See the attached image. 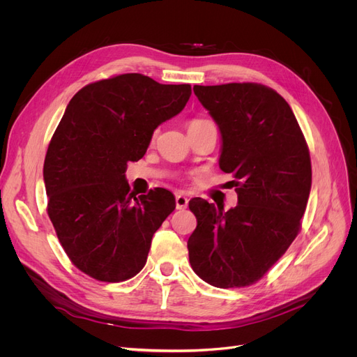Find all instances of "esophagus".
<instances>
[{
  "label": "esophagus",
  "mask_w": 357,
  "mask_h": 357,
  "mask_svg": "<svg viewBox=\"0 0 357 357\" xmlns=\"http://www.w3.org/2000/svg\"><path fill=\"white\" fill-rule=\"evenodd\" d=\"M175 202H176L178 210H185L186 207H188V198H186L183 194H176Z\"/></svg>",
  "instance_id": "1"
}]
</instances>
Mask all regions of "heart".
Masks as SVG:
<instances>
[{"label":"heart","mask_w":357,"mask_h":357,"mask_svg":"<svg viewBox=\"0 0 357 357\" xmlns=\"http://www.w3.org/2000/svg\"><path fill=\"white\" fill-rule=\"evenodd\" d=\"M202 123H207V120L194 119V120H191V121H190V124H188V128H190V127H194V126H198V124H202Z\"/></svg>","instance_id":"heart-1"}]
</instances>
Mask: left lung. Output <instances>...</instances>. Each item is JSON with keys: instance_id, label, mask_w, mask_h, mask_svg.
<instances>
[{"instance_id": "1", "label": "left lung", "mask_w": 357, "mask_h": 357, "mask_svg": "<svg viewBox=\"0 0 357 357\" xmlns=\"http://www.w3.org/2000/svg\"><path fill=\"white\" fill-rule=\"evenodd\" d=\"M218 124L220 167L231 174L237 205L229 211L194 198L197 229L190 264L217 288L249 287L284 256L298 233L311 190V159L289 104L265 85L194 86Z\"/></svg>"}]
</instances>
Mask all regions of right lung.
I'll use <instances>...</instances> for the list:
<instances>
[{
  "instance_id": "add662e5",
  "label": "right lung",
  "mask_w": 357,
  "mask_h": 357,
  "mask_svg": "<svg viewBox=\"0 0 357 357\" xmlns=\"http://www.w3.org/2000/svg\"><path fill=\"white\" fill-rule=\"evenodd\" d=\"M191 85L142 73L88 84L69 101L47 147V214L72 264L101 282H123L146 265L152 237L175 210L165 188L136 197L127 162L142 159L155 128L175 117Z\"/></svg>"
}]
</instances>
